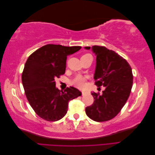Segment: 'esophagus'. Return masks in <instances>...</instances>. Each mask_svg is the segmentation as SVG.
<instances>
[{
	"label": "esophagus",
	"mask_w": 155,
	"mask_h": 155,
	"mask_svg": "<svg viewBox=\"0 0 155 155\" xmlns=\"http://www.w3.org/2000/svg\"><path fill=\"white\" fill-rule=\"evenodd\" d=\"M88 92V91H82L81 94H82V95H85L86 94H87Z\"/></svg>",
	"instance_id": "1"
}]
</instances>
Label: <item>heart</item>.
Listing matches in <instances>:
<instances>
[{
  "mask_svg": "<svg viewBox=\"0 0 155 155\" xmlns=\"http://www.w3.org/2000/svg\"><path fill=\"white\" fill-rule=\"evenodd\" d=\"M91 55V54H85L83 55ZM86 79H87V78L85 76H81V75H77V76H75L72 80L70 81V84L75 87L81 88L85 86Z\"/></svg>",
  "mask_w": 155,
  "mask_h": 155,
  "instance_id": "obj_1",
  "label": "heart"
}]
</instances>
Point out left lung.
Instances as JSON below:
<instances>
[{
  "label": "left lung",
  "mask_w": 155,
  "mask_h": 155,
  "mask_svg": "<svg viewBox=\"0 0 155 155\" xmlns=\"http://www.w3.org/2000/svg\"><path fill=\"white\" fill-rule=\"evenodd\" d=\"M92 50L96 55L95 85L105 89L101 94L92 92L95 100L85 112L91 120L101 122L114 118L122 109L131 92L133 75L129 63L114 51L96 45Z\"/></svg>",
  "instance_id": "obj_1"
}]
</instances>
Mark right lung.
<instances>
[{
  "instance_id": "right-lung-1",
  "label": "right lung",
  "mask_w": 155,
  "mask_h": 155,
  "mask_svg": "<svg viewBox=\"0 0 155 155\" xmlns=\"http://www.w3.org/2000/svg\"><path fill=\"white\" fill-rule=\"evenodd\" d=\"M81 48L48 44L33 52L22 73V83L30 105L40 118L48 121L59 120L67 114L68 102L81 95L70 87L64 91L55 88V79L65 72L67 56Z\"/></svg>"
}]
</instances>
